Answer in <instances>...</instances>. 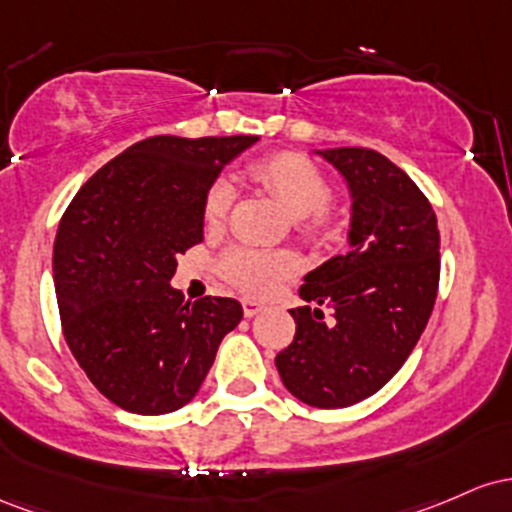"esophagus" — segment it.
Wrapping results in <instances>:
<instances>
[{"label": "esophagus", "mask_w": 512, "mask_h": 512, "mask_svg": "<svg viewBox=\"0 0 512 512\" xmlns=\"http://www.w3.org/2000/svg\"><path fill=\"white\" fill-rule=\"evenodd\" d=\"M241 309H244V317H256L258 312H263V304H258L254 300H244L241 302Z\"/></svg>", "instance_id": "34e87169"}]
</instances>
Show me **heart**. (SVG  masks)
<instances>
[{
	"mask_svg": "<svg viewBox=\"0 0 512 512\" xmlns=\"http://www.w3.org/2000/svg\"><path fill=\"white\" fill-rule=\"evenodd\" d=\"M251 179L261 183L268 193L290 212L295 220L314 217L309 227H319L321 212L331 205V183L319 171V166L309 162L297 152H280L261 159L249 169ZM234 200V186L229 179H217L208 188L203 200L205 225L217 227L225 222ZM222 278L237 285L239 290L251 295H266L280 280L292 273V261L283 254H266L254 249H232L220 261Z\"/></svg>",
	"mask_w": 512,
	"mask_h": 512,
	"instance_id": "obj_1",
	"label": "heart"
}]
</instances>
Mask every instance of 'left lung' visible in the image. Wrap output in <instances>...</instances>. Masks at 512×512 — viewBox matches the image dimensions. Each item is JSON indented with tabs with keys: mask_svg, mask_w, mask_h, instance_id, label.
Returning <instances> with one entry per match:
<instances>
[{
	"mask_svg": "<svg viewBox=\"0 0 512 512\" xmlns=\"http://www.w3.org/2000/svg\"><path fill=\"white\" fill-rule=\"evenodd\" d=\"M353 198L348 254L304 275L300 297L333 309H290L297 329L275 367L287 392L317 409L358 404L406 363L433 312L440 232L421 188L375 149H317Z\"/></svg>",
	"mask_w": 512,
	"mask_h": 512,
	"instance_id": "8db88e82",
	"label": "left lung"
}]
</instances>
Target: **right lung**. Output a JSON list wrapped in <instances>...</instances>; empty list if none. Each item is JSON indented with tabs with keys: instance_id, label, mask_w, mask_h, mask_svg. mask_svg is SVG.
<instances>
[{
	"instance_id": "add662e5",
	"label": "right lung",
	"mask_w": 512,
	"mask_h": 512,
	"mask_svg": "<svg viewBox=\"0 0 512 512\" xmlns=\"http://www.w3.org/2000/svg\"><path fill=\"white\" fill-rule=\"evenodd\" d=\"M258 137L157 135L101 166L57 227L62 333L91 384L130 413H171L198 394L241 321L232 297L186 302L176 256L203 241V200Z\"/></svg>"
}]
</instances>
